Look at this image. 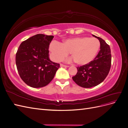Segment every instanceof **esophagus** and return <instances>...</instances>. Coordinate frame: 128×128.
Listing matches in <instances>:
<instances>
[{
  "label": "esophagus",
  "instance_id": "34e87169",
  "mask_svg": "<svg viewBox=\"0 0 128 128\" xmlns=\"http://www.w3.org/2000/svg\"><path fill=\"white\" fill-rule=\"evenodd\" d=\"M60 67H68L69 66H66V65H64V64H60Z\"/></svg>",
  "mask_w": 128,
  "mask_h": 128
}]
</instances>
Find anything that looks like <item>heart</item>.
Instances as JSON below:
<instances>
[{
	"instance_id": "1",
	"label": "heart",
	"mask_w": 128,
	"mask_h": 128,
	"mask_svg": "<svg viewBox=\"0 0 128 128\" xmlns=\"http://www.w3.org/2000/svg\"><path fill=\"white\" fill-rule=\"evenodd\" d=\"M100 47L98 40L88 37H77L66 40L62 43L52 42L49 46V51L52 59L60 61L69 52L78 65L90 64L97 55Z\"/></svg>"
}]
</instances>
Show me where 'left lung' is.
Wrapping results in <instances>:
<instances>
[{
    "instance_id": "left-lung-1",
    "label": "left lung",
    "mask_w": 128,
    "mask_h": 128,
    "mask_svg": "<svg viewBox=\"0 0 128 128\" xmlns=\"http://www.w3.org/2000/svg\"><path fill=\"white\" fill-rule=\"evenodd\" d=\"M96 38L100 42V51L90 64L77 67L76 75L72 77L78 86L90 88L96 86L103 82L110 70L111 66V52L110 46L102 38Z\"/></svg>"
}]
</instances>
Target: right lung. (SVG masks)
<instances>
[{"mask_svg": "<svg viewBox=\"0 0 128 128\" xmlns=\"http://www.w3.org/2000/svg\"><path fill=\"white\" fill-rule=\"evenodd\" d=\"M53 36L37 34L20 44L15 61L18 72L23 81L34 88L45 86L54 77L60 64L49 58V45Z\"/></svg>", "mask_w": 128, "mask_h": 128, "instance_id": "1", "label": "right lung"}]
</instances>
